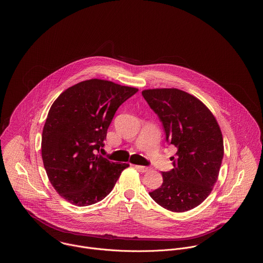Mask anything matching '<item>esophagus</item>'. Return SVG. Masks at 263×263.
Returning <instances> with one entry per match:
<instances>
[{"mask_svg":"<svg viewBox=\"0 0 263 263\" xmlns=\"http://www.w3.org/2000/svg\"><path fill=\"white\" fill-rule=\"evenodd\" d=\"M135 167L137 168L138 171H140L141 173H147L151 171V167L148 166H143V165H135Z\"/></svg>","mask_w":263,"mask_h":263,"instance_id":"34e87169","label":"esophagus"}]
</instances>
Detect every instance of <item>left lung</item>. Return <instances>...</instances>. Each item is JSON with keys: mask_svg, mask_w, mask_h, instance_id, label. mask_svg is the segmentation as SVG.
Wrapping results in <instances>:
<instances>
[{"mask_svg": "<svg viewBox=\"0 0 263 263\" xmlns=\"http://www.w3.org/2000/svg\"><path fill=\"white\" fill-rule=\"evenodd\" d=\"M142 96L163 123L165 140L177 149L174 168L163 172L161 187L149 192L164 209L185 212L211 193L224 157L221 129L195 97L177 88L145 89Z\"/></svg>", "mask_w": 263, "mask_h": 263, "instance_id": "left-lung-1", "label": "left lung"}]
</instances>
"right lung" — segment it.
Returning <instances> with one entry per match:
<instances>
[{
  "label": "right lung",
  "instance_id": "add662e5",
  "mask_svg": "<svg viewBox=\"0 0 263 263\" xmlns=\"http://www.w3.org/2000/svg\"><path fill=\"white\" fill-rule=\"evenodd\" d=\"M138 89L92 79L67 88L50 107L41 155L52 186L76 206L105 198L128 163L99 154L118 107Z\"/></svg>",
  "mask_w": 263,
  "mask_h": 263
}]
</instances>
